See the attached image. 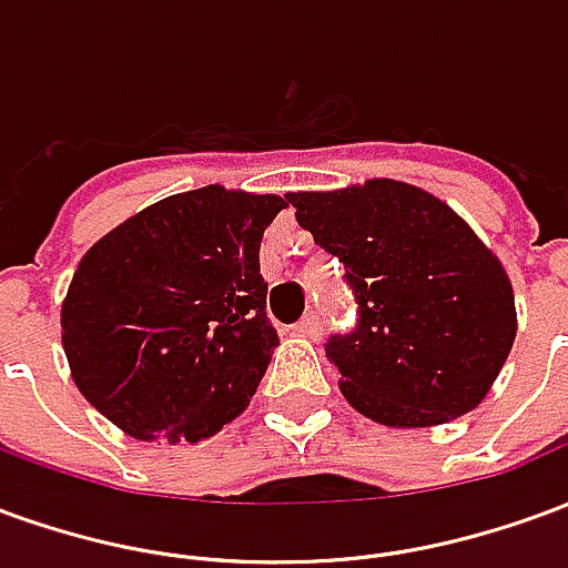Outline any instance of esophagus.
Instances as JSON below:
<instances>
[{
	"mask_svg": "<svg viewBox=\"0 0 568 568\" xmlns=\"http://www.w3.org/2000/svg\"><path fill=\"white\" fill-rule=\"evenodd\" d=\"M295 334H301V337H316L320 334V320L316 316H304L295 325Z\"/></svg>",
	"mask_w": 568,
	"mask_h": 568,
	"instance_id": "esophagus-1",
	"label": "esophagus"
}]
</instances>
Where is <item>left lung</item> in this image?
I'll use <instances>...</instances> for the list:
<instances>
[{"mask_svg": "<svg viewBox=\"0 0 568 568\" xmlns=\"http://www.w3.org/2000/svg\"><path fill=\"white\" fill-rule=\"evenodd\" d=\"M285 200L344 261L356 295V328L325 344L346 402L393 428L475 410L517 334L511 280L475 231L435 194L395 179Z\"/></svg>", "mask_w": 568, "mask_h": 568, "instance_id": "8db88e82", "label": "left lung"}]
</instances>
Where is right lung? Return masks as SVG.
<instances>
[{
    "label": "right lung",
    "mask_w": 568,
    "mask_h": 568,
    "mask_svg": "<svg viewBox=\"0 0 568 568\" xmlns=\"http://www.w3.org/2000/svg\"><path fill=\"white\" fill-rule=\"evenodd\" d=\"M285 200L206 185L97 240L60 310L72 381L140 440H203L246 410L276 328L258 248Z\"/></svg>",
    "instance_id": "obj_1"
}]
</instances>
